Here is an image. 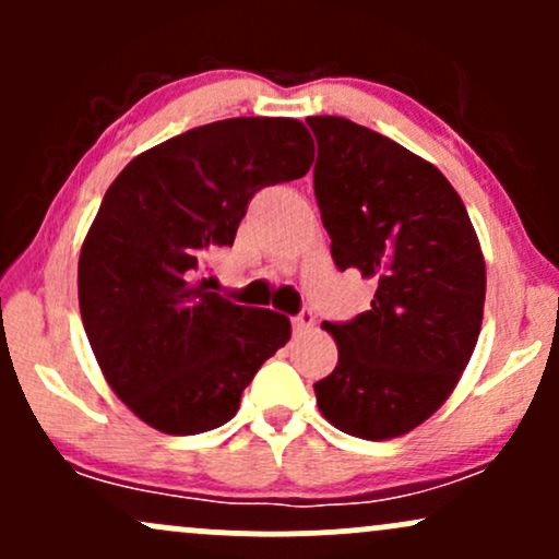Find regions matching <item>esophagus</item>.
Instances as JSON below:
<instances>
[{"label":"esophagus","instance_id":"esophagus-1","mask_svg":"<svg viewBox=\"0 0 559 559\" xmlns=\"http://www.w3.org/2000/svg\"><path fill=\"white\" fill-rule=\"evenodd\" d=\"M294 325V336H305V333L312 331V325H316V316H312L310 310H301L297 318L292 320Z\"/></svg>","mask_w":559,"mask_h":559}]
</instances>
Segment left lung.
I'll list each match as a JSON object with an SVG mask.
<instances>
[{
  "label": "left lung",
  "mask_w": 559,
  "mask_h": 559,
  "mask_svg": "<svg viewBox=\"0 0 559 559\" xmlns=\"http://www.w3.org/2000/svg\"><path fill=\"white\" fill-rule=\"evenodd\" d=\"M318 139L316 199L338 271L376 281L370 310L323 323L338 346L318 407L338 431L383 441L449 400L476 349L486 262L444 173L336 115L307 118Z\"/></svg>",
  "instance_id": "8db88e82"
}]
</instances>
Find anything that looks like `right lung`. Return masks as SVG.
I'll return each mask as SVG.
<instances>
[{"instance_id": "right-lung-1", "label": "right lung", "mask_w": 559, "mask_h": 559, "mask_svg": "<svg viewBox=\"0 0 559 559\" xmlns=\"http://www.w3.org/2000/svg\"><path fill=\"white\" fill-rule=\"evenodd\" d=\"M316 159L294 118H228L141 152L107 189L79 258V305L102 376L146 426L213 431L292 336L286 316L241 307L199 278L230 247L249 199Z\"/></svg>"}]
</instances>
